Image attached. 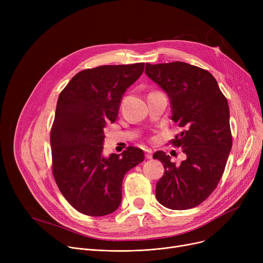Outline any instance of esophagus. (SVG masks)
Here are the masks:
<instances>
[{"label":"esophagus","instance_id":"1","mask_svg":"<svg viewBox=\"0 0 263 263\" xmlns=\"http://www.w3.org/2000/svg\"><path fill=\"white\" fill-rule=\"evenodd\" d=\"M145 156H146L147 159L153 158V150H151V149H146L145 150Z\"/></svg>","mask_w":263,"mask_h":263}]
</instances>
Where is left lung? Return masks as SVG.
<instances>
[{
	"mask_svg": "<svg viewBox=\"0 0 263 263\" xmlns=\"http://www.w3.org/2000/svg\"><path fill=\"white\" fill-rule=\"evenodd\" d=\"M145 72L168 96L172 120L183 129L173 144L186 156L176 165L163 151L154 155L165 170L156 197L172 210L194 208L210 196L226 166L232 146L228 101L214 77L199 67L146 64Z\"/></svg>",
	"mask_w": 263,
	"mask_h": 263,
	"instance_id": "8db88e82",
	"label": "left lung"
}]
</instances>
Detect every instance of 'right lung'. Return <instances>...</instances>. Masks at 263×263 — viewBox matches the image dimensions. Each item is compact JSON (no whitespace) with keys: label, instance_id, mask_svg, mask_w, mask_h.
<instances>
[{"label":"right lung","instance_id":"obj_1","mask_svg":"<svg viewBox=\"0 0 263 263\" xmlns=\"http://www.w3.org/2000/svg\"><path fill=\"white\" fill-rule=\"evenodd\" d=\"M144 67L137 63L86 69L60 93L50 137L52 171L63 196L83 214L116 211L124 175L144 161V151L132 146L119 155H103L106 123L116 121L123 93Z\"/></svg>","mask_w":263,"mask_h":263}]
</instances>
